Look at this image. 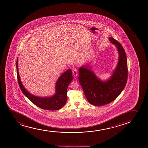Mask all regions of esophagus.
I'll return each mask as SVG.
<instances>
[{
	"label": "esophagus",
	"instance_id": "esophagus-1",
	"mask_svg": "<svg viewBox=\"0 0 148 148\" xmlns=\"http://www.w3.org/2000/svg\"><path fill=\"white\" fill-rule=\"evenodd\" d=\"M72 73H73V76L74 77H77L78 76V73L76 69H73L72 70Z\"/></svg>",
	"mask_w": 148,
	"mask_h": 148
}]
</instances>
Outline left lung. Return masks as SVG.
<instances>
[{
  "instance_id": "left-lung-1",
  "label": "left lung",
  "mask_w": 148,
  "mask_h": 148,
  "mask_svg": "<svg viewBox=\"0 0 148 148\" xmlns=\"http://www.w3.org/2000/svg\"><path fill=\"white\" fill-rule=\"evenodd\" d=\"M109 40L116 46L119 53L118 63L109 78L102 81L91 70L88 63L79 68V81L86 99L91 104L98 106L116 99L125 88L127 80V63L125 50L112 37H109Z\"/></svg>"
}]
</instances>
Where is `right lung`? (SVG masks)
<instances>
[{
  "label": "right lung",
  "mask_w": 148,
  "mask_h": 148,
  "mask_svg": "<svg viewBox=\"0 0 148 148\" xmlns=\"http://www.w3.org/2000/svg\"><path fill=\"white\" fill-rule=\"evenodd\" d=\"M17 78L18 85L25 97L37 106L44 110L55 111L63 107L67 101V90L73 79L71 69L62 73L57 80L55 86V93L49 97H39L32 95L24 87L21 80L18 69V57L16 62Z\"/></svg>",
  "instance_id": "obj_1"
}]
</instances>
